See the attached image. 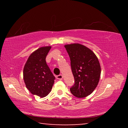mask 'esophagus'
<instances>
[{
  "mask_svg": "<svg viewBox=\"0 0 128 128\" xmlns=\"http://www.w3.org/2000/svg\"><path fill=\"white\" fill-rule=\"evenodd\" d=\"M56 78L58 79L59 80H62V74L57 76H56Z\"/></svg>",
  "mask_w": 128,
  "mask_h": 128,
  "instance_id": "34e87169",
  "label": "esophagus"
}]
</instances>
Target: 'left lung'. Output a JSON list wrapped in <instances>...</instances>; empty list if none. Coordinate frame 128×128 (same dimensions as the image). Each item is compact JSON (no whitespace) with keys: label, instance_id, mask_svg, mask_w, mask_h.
Segmentation results:
<instances>
[{"label":"left lung","instance_id":"left-lung-1","mask_svg":"<svg viewBox=\"0 0 128 128\" xmlns=\"http://www.w3.org/2000/svg\"><path fill=\"white\" fill-rule=\"evenodd\" d=\"M64 47L70 57L75 80L70 92L77 98H85L94 92L98 84L101 74L99 60L94 52L83 44L72 43Z\"/></svg>","mask_w":128,"mask_h":128}]
</instances>
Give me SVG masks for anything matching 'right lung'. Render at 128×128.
<instances>
[{
  "label": "right lung",
  "instance_id": "right-lung-1",
  "mask_svg": "<svg viewBox=\"0 0 128 128\" xmlns=\"http://www.w3.org/2000/svg\"><path fill=\"white\" fill-rule=\"evenodd\" d=\"M51 46H44L33 52L24 67L23 78L26 87L33 95L43 98L51 91L55 77L46 62Z\"/></svg>",
  "mask_w": 128,
  "mask_h": 128
}]
</instances>
